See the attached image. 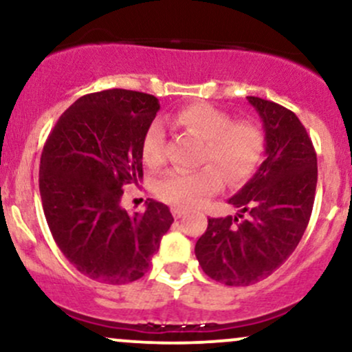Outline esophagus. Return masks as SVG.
I'll use <instances>...</instances> for the list:
<instances>
[{
	"instance_id": "obj_1",
	"label": "esophagus",
	"mask_w": 352,
	"mask_h": 352,
	"mask_svg": "<svg viewBox=\"0 0 352 352\" xmlns=\"http://www.w3.org/2000/svg\"><path fill=\"white\" fill-rule=\"evenodd\" d=\"M172 215L175 217V218H182V217L185 215V210L180 208V207H173L172 208Z\"/></svg>"
}]
</instances>
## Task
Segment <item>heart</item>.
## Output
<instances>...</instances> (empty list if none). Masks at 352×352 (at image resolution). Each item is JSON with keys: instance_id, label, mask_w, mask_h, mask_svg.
Segmentation results:
<instances>
[{"instance_id": "b5f03b06", "label": "heart", "mask_w": 352, "mask_h": 352, "mask_svg": "<svg viewBox=\"0 0 352 352\" xmlns=\"http://www.w3.org/2000/svg\"><path fill=\"white\" fill-rule=\"evenodd\" d=\"M175 124L185 134L204 142L199 170H168L153 184V192L165 204L192 208L213 195L221 182L240 184L256 170L265 152V132L252 120H233V116L210 104H190L180 109ZM144 162L157 168L165 162V131L155 120L142 144Z\"/></svg>"}]
</instances>
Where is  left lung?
Here are the masks:
<instances>
[{"mask_svg":"<svg viewBox=\"0 0 352 352\" xmlns=\"http://www.w3.org/2000/svg\"><path fill=\"white\" fill-rule=\"evenodd\" d=\"M265 131V155L256 173L228 199L235 217L208 218L195 245L207 276L227 286L268 278L294 252L313 212L318 160L305 125L280 104L248 96Z\"/></svg>","mask_w":352,"mask_h":352,"instance_id":"obj_1","label":"left lung"}]
</instances>
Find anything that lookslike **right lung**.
Listing matches in <instances>:
<instances>
[{
    "mask_svg": "<svg viewBox=\"0 0 352 352\" xmlns=\"http://www.w3.org/2000/svg\"><path fill=\"white\" fill-rule=\"evenodd\" d=\"M159 99L125 89L82 96L47 135L39 167L43 210L56 245L91 280L142 278L173 217L148 200L144 213L120 207L124 185L144 177L142 144Z\"/></svg>",
    "mask_w": 352,
    "mask_h": 352,
    "instance_id": "obj_1",
    "label": "right lung"
}]
</instances>
